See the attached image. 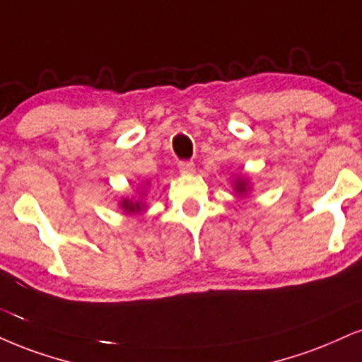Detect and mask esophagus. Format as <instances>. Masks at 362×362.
Returning a JSON list of instances; mask_svg holds the SVG:
<instances>
[{
  "mask_svg": "<svg viewBox=\"0 0 362 362\" xmlns=\"http://www.w3.org/2000/svg\"><path fill=\"white\" fill-rule=\"evenodd\" d=\"M177 165H178V170H180L182 173H192L195 170V165H194V162H190V160H180Z\"/></svg>",
  "mask_w": 362,
  "mask_h": 362,
  "instance_id": "34e87169",
  "label": "esophagus"
}]
</instances>
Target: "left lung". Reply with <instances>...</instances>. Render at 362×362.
I'll use <instances>...</instances> for the list:
<instances>
[{
    "mask_svg": "<svg viewBox=\"0 0 362 362\" xmlns=\"http://www.w3.org/2000/svg\"><path fill=\"white\" fill-rule=\"evenodd\" d=\"M246 184H243V182H239V184H238V187H236V189L239 190V192H245V189H246V187H245Z\"/></svg>",
    "mask_w": 362,
    "mask_h": 362,
    "instance_id": "left-lung-1",
    "label": "left lung"
}]
</instances>
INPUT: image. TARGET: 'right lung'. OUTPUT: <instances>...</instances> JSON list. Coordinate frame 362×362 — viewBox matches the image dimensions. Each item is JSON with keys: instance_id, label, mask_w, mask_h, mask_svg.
<instances>
[{"instance_id": "1", "label": "right lung", "mask_w": 362, "mask_h": 362, "mask_svg": "<svg viewBox=\"0 0 362 362\" xmlns=\"http://www.w3.org/2000/svg\"><path fill=\"white\" fill-rule=\"evenodd\" d=\"M123 207H124V211L138 212L139 209H141V204H139V202H132V200H124Z\"/></svg>"}]
</instances>
